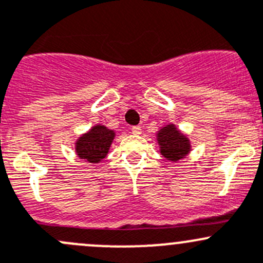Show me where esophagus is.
<instances>
[{"mask_svg": "<svg viewBox=\"0 0 263 263\" xmlns=\"http://www.w3.org/2000/svg\"><path fill=\"white\" fill-rule=\"evenodd\" d=\"M132 133H133L134 136H139V134L142 133L141 126H133V127H132Z\"/></svg>", "mask_w": 263, "mask_h": 263, "instance_id": "esophagus-1", "label": "esophagus"}]
</instances>
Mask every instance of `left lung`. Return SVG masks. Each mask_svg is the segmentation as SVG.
<instances>
[{
    "instance_id": "left-lung-1",
    "label": "left lung",
    "mask_w": 263,
    "mask_h": 263,
    "mask_svg": "<svg viewBox=\"0 0 263 263\" xmlns=\"http://www.w3.org/2000/svg\"><path fill=\"white\" fill-rule=\"evenodd\" d=\"M160 154L169 161H178L186 157L191 151L190 139L181 133L174 124L161 127L156 133Z\"/></svg>"
}]
</instances>
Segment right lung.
<instances>
[{"label":"right lung","mask_w":263,"mask_h":263,"mask_svg":"<svg viewBox=\"0 0 263 263\" xmlns=\"http://www.w3.org/2000/svg\"><path fill=\"white\" fill-rule=\"evenodd\" d=\"M114 138V130L104 125H96L76 141L74 149L77 156L90 164H98L107 156Z\"/></svg>","instance_id":"add662e5"}]
</instances>
